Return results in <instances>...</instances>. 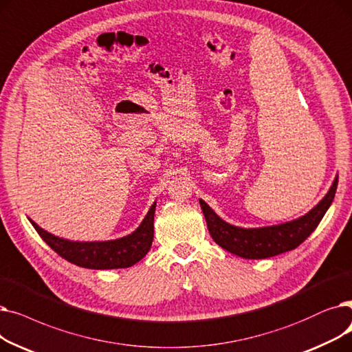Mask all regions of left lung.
I'll return each mask as SVG.
<instances>
[{"instance_id": "obj_1", "label": "left lung", "mask_w": 352, "mask_h": 352, "mask_svg": "<svg viewBox=\"0 0 352 352\" xmlns=\"http://www.w3.org/2000/svg\"><path fill=\"white\" fill-rule=\"evenodd\" d=\"M337 186L338 176L321 202L307 214L287 223L263 228L246 229L233 226L221 219L205 200L199 199V202L204 210L210 236L217 245L226 249L228 252L245 259H265L295 249L311 235L331 206Z\"/></svg>"}]
</instances>
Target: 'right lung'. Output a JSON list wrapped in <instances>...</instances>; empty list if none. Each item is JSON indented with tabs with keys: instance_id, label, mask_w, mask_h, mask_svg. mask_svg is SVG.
<instances>
[{
	"instance_id": "1",
	"label": "right lung",
	"mask_w": 352,
	"mask_h": 352,
	"mask_svg": "<svg viewBox=\"0 0 352 352\" xmlns=\"http://www.w3.org/2000/svg\"><path fill=\"white\" fill-rule=\"evenodd\" d=\"M156 202L148 209L140 226L127 236L104 242H74L48 233L31 222L43 241L61 258L89 270H120L138 263L150 250L153 242Z\"/></svg>"
}]
</instances>
